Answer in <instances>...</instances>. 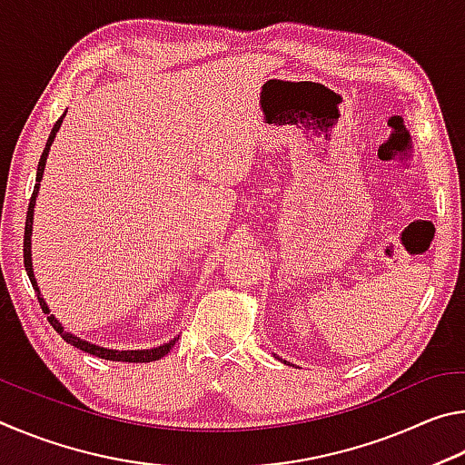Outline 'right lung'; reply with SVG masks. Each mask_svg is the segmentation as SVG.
Wrapping results in <instances>:
<instances>
[{
    "label": "right lung",
    "instance_id": "obj_1",
    "mask_svg": "<svg viewBox=\"0 0 465 465\" xmlns=\"http://www.w3.org/2000/svg\"><path fill=\"white\" fill-rule=\"evenodd\" d=\"M65 116V114H63ZM63 116L61 119L54 123V127L51 131L49 139H46V145L43 149V155H41V162H38V168H36V184H35V191L33 196H30V204H28V213H26V227H25V266H26V272H28V279L33 282V289L38 297V303H41L43 312L46 313V320H49V324L57 330L59 336L65 341L67 344H74L75 349H80L84 352H90L94 357H100V359H106V361H123V363H149V361H157L162 357H166L168 352L172 351V346L176 344L178 338H172L170 342H163L160 346H153V349H143V351H116V349H104V346H98V344H92L88 341H82L80 336H75L72 332H67V330H63L61 322L53 316L49 305L41 295V289L36 285V279H35V271H33V246H30V238H33V217H35V203H36V194H38V188H41V180H43V172L46 166V155H49V149L54 141V135H57V131L63 123Z\"/></svg>",
    "mask_w": 465,
    "mask_h": 465
}]
</instances>
